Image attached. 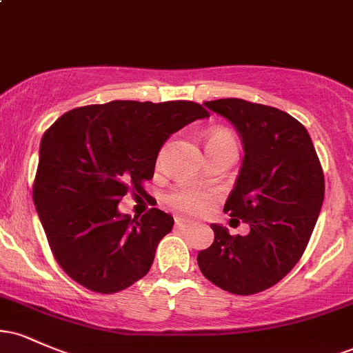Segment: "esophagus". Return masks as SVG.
<instances>
[{"mask_svg": "<svg viewBox=\"0 0 353 353\" xmlns=\"http://www.w3.org/2000/svg\"><path fill=\"white\" fill-rule=\"evenodd\" d=\"M176 225L177 228H190V225H194V222L189 221V219L176 217Z\"/></svg>", "mask_w": 353, "mask_h": 353, "instance_id": "34e87169", "label": "esophagus"}]
</instances>
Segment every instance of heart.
<instances>
[{
    "label": "heart",
    "instance_id": "obj_1",
    "mask_svg": "<svg viewBox=\"0 0 353 353\" xmlns=\"http://www.w3.org/2000/svg\"><path fill=\"white\" fill-rule=\"evenodd\" d=\"M232 144L236 145L232 132L225 131V129H214L205 137V149L214 148V145H224ZM212 201V194L209 190L194 188V185H181V188L174 189L168 196V202L174 209L181 210L185 214H202L208 210Z\"/></svg>",
    "mask_w": 353,
    "mask_h": 353
}]
</instances>
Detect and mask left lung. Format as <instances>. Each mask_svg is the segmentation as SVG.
I'll list each match as a JSON object with an SVG mask.
<instances>
[{"label": "left lung", "instance_id": "8db88e82", "mask_svg": "<svg viewBox=\"0 0 353 353\" xmlns=\"http://www.w3.org/2000/svg\"><path fill=\"white\" fill-rule=\"evenodd\" d=\"M204 104L242 137L244 163L224 212L250 232L230 236L212 224L214 242L197 264L214 285L252 295L282 281L305 252L325 192L322 164L307 129L281 109L237 98Z\"/></svg>", "mask_w": 353, "mask_h": 353}]
</instances>
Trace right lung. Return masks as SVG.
Returning <instances> with one entry per match:
<instances>
[{"mask_svg":"<svg viewBox=\"0 0 353 353\" xmlns=\"http://www.w3.org/2000/svg\"><path fill=\"white\" fill-rule=\"evenodd\" d=\"M204 117L208 109L192 101H111L71 109L44 132L33 201L72 281L114 294L149 272L174 219L156 208L131 219L117 204L128 192H145L169 136Z\"/></svg>","mask_w":353,"mask_h":353,"instance_id":"right-lung-1","label":"right lung"}]
</instances>
